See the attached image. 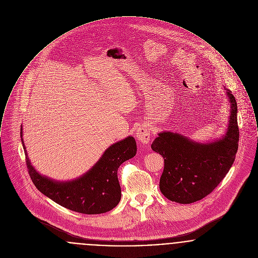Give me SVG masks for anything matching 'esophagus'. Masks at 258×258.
<instances>
[{
	"instance_id": "34e87169",
	"label": "esophagus",
	"mask_w": 258,
	"mask_h": 258,
	"mask_svg": "<svg viewBox=\"0 0 258 258\" xmlns=\"http://www.w3.org/2000/svg\"><path fill=\"white\" fill-rule=\"evenodd\" d=\"M136 137H137V139L139 140L140 143L149 144L150 142V138H151V132H150L148 126L144 125V126H141L137 129Z\"/></svg>"
}]
</instances>
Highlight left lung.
<instances>
[{"label":"left lung","mask_w":258,"mask_h":258,"mask_svg":"<svg viewBox=\"0 0 258 258\" xmlns=\"http://www.w3.org/2000/svg\"><path fill=\"white\" fill-rule=\"evenodd\" d=\"M231 115L227 132L221 140L198 144L184 136L163 132L151 149L162 155L164 170L159 187L169 200L179 204L199 201L217 187L230 170L238 150L237 102L227 92Z\"/></svg>","instance_id":"1"}]
</instances>
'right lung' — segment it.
<instances>
[{
  "label": "right lung",
  "mask_w": 258,
  "mask_h": 258,
  "mask_svg": "<svg viewBox=\"0 0 258 258\" xmlns=\"http://www.w3.org/2000/svg\"><path fill=\"white\" fill-rule=\"evenodd\" d=\"M20 133L22 138V129ZM21 141L28 173L33 183L55 203L86 215L104 214L119 203L121 188L117 170L123 162L136 155L137 145L133 137H128L110 146L90 171L78 179L66 182L53 181L41 176L31 165L23 140Z\"/></svg>",
  "instance_id": "obj_1"
}]
</instances>
